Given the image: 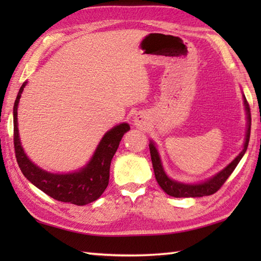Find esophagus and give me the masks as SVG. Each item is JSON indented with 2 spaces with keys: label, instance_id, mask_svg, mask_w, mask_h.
Masks as SVG:
<instances>
[{
  "label": "esophagus",
  "instance_id": "34e87169",
  "mask_svg": "<svg viewBox=\"0 0 261 261\" xmlns=\"http://www.w3.org/2000/svg\"><path fill=\"white\" fill-rule=\"evenodd\" d=\"M135 124L138 127H140V129H143V127H146V125H147L146 117H145L143 114H138L135 117Z\"/></svg>",
  "mask_w": 261,
  "mask_h": 261
}]
</instances>
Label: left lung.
<instances>
[{
  "mask_svg": "<svg viewBox=\"0 0 261 261\" xmlns=\"http://www.w3.org/2000/svg\"><path fill=\"white\" fill-rule=\"evenodd\" d=\"M244 106H245V110L247 115V130H246V136H245L244 148H243V151L235 158V160H232V162L229 163L224 169L221 170L220 173L213 176L212 178L207 179L206 182H202L199 184H185V183L177 182V180L170 179L165 173V170H163L160 155H159V152L155 147V145H154L153 141L149 143V152H151L154 175H155L158 183L163 191H165L167 194H169V196L175 197V198H189V197L194 198V197L211 196V194L215 193L221 187H222L224 182L227 180V178L231 175L232 171L235 170L238 162L241 161V159L246 152L247 145H249L250 132H251V113H250V106L247 103L245 96H244Z\"/></svg>",
  "mask_w": 261,
  "mask_h": 261,
  "instance_id": "obj_1",
  "label": "left lung"
}]
</instances>
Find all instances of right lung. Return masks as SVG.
Returning <instances> with one entry per match:
<instances>
[{"instance_id": "add662e5", "label": "right lung", "mask_w": 261, "mask_h": 261, "mask_svg": "<svg viewBox=\"0 0 261 261\" xmlns=\"http://www.w3.org/2000/svg\"><path fill=\"white\" fill-rule=\"evenodd\" d=\"M26 84L28 82L19 88L14 106V145L21 173L31 183L55 200L78 206L96 200L108 187L110 162L117 151L123 135L130 130V125L127 123H122L110 129L102 137L90 162L81 170L70 174L48 173L34 165L26 156L19 140L17 109Z\"/></svg>"}]
</instances>
